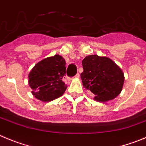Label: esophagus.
Listing matches in <instances>:
<instances>
[{
  "instance_id": "34e87169",
  "label": "esophagus",
  "mask_w": 146,
  "mask_h": 146,
  "mask_svg": "<svg viewBox=\"0 0 146 146\" xmlns=\"http://www.w3.org/2000/svg\"><path fill=\"white\" fill-rule=\"evenodd\" d=\"M80 77V74L79 73H77V74L76 75V76H75V78H78Z\"/></svg>"
}]
</instances>
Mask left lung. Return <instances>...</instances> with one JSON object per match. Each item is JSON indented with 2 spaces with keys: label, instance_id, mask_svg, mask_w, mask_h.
<instances>
[{
  "label": "left lung",
  "instance_id": "1",
  "mask_svg": "<svg viewBox=\"0 0 146 146\" xmlns=\"http://www.w3.org/2000/svg\"><path fill=\"white\" fill-rule=\"evenodd\" d=\"M83 86L95 95L94 99L105 102L120 94L124 84V73L114 61L107 57L92 54L82 60Z\"/></svg>",
  "mask_w": 146,
  "mask_h": 146
}]
</instances>
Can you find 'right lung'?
Here are the masks:
<instances>
[{
	"label": "right lung",
	"mask_w": 146,
	"mask_h": 146,
	"mask_svg": "<svg viewBox=\"0 0 146 146\" xmlns=\"http://www.w3.org/2000/svg\"><path fill=\"white\" fill-rule=\"evenodd\" d=\"M65 70V60L59 54L37 62L29 74V85L33 96L42 102H50L62 96L67 88L63 81Z\"/></svg>",
	"instance_id": "1"
}]
</instances>
